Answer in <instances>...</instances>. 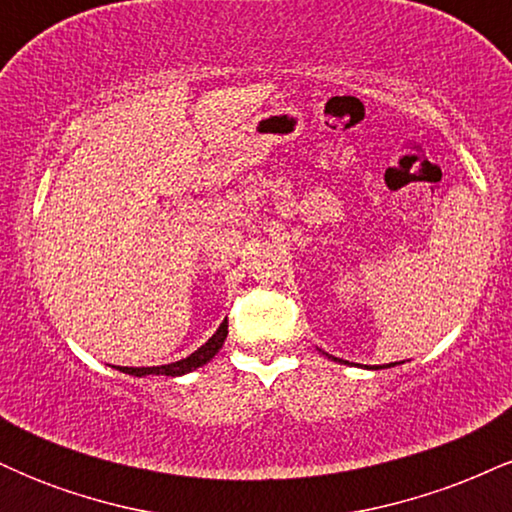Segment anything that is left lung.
<instances>
[{
    "label": "left lung",
    "mask_w": 512,
    "mask_h": 512,
    "mask_svg": "<svg viewBox=\"0 0 512 512\" xmlns=\"http://www.w3.org/2000/svg\"><path fill=\"white\" fill-rule=\"evenodd\" d=\"M327 356H330V354H327ZM346 363V361H344ZM390 366H395V363H390Z\"/></svg>",
    "instance_id": "obj_1"
}]
</instances>
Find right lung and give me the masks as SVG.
<instances>
[{"instance_id":"1","label":"right lung","mask_w":512,"mask_h":512,"mask_svg":"<svg viewBox=\"0 0 512 512\" xmlns=\"http://www.w3.org/2000/svg\"><path fill=\"white\" fill-rule=\"evenodd\" d=\"M226 334H228V322H223L219 330L214 332V337H211L207 344L199 346L195 354H190L187 358H180V361L168 363V366H154V368H127L125 366L120 370L122 373L137 375V378H142V375H170V378H178V375H185V373H190V370L204 366V363H209L211 358L219 354L223 342H226Z\"/></svg>"}]
</instances>
